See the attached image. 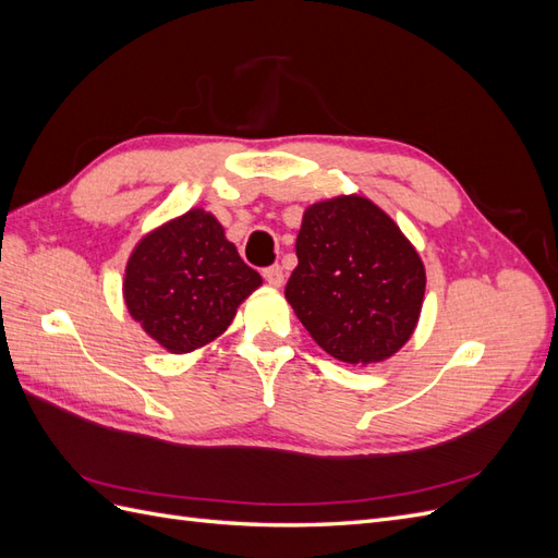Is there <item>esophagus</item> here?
I'll return each mask as SVG.
<instances>
[{"label":"esophagus","mask_w":558,"mask_h":558,"mask_svg":"<svg viewBox=\"0 0 558 558\" xmlns=\"http://www.w3.org/2000/svg\"><path fill=\"white\" fill-rule=\"evenodd\" d=\"M263 277L269 286H281L283 283V269L281 265H269L263 269Z\"/></svg>","instance_id":"esophagus-1"}]
</instances>
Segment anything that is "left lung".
I'll list each match as a JSON object with an SVG mask.
<instances>
[{
  "label": "left lung",
  "mask_w": 558,
  "mask_h": 558,
  "mask_svg": "<svg viewBox=\"0 0 558 558\" xmlns=\"http://www.w3.org/2000/svg\"><path fill=\"white\" fill-rule=\"evenodd\" d=\"M286 298L316 344L342 363H377L416 326L426 272L414 246L373 202L349 195L310 207Z\"/></svg>",
  "instance_id": "1"
}]
</instances>
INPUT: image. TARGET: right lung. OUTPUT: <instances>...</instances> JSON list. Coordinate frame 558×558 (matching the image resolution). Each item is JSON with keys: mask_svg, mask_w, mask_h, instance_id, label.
I'll return each mask as SVG.
<instances>
[{"mask_svg": "<svg viewBox=\"0 0 558 558\" xmlns=\"http://www.w3.org/2000/svg\"><path fill=\"white\" fill-rule=\"evenodd\" d=\"M211 214L193 209L144 238L128 260L130 314L172 353L221 335L240 302L260 286Z\"/></svg>", "mask_w": 558, "mask_h": 558, "instance_id": "right-lung-1", "label": "right lung"}]
</instances>
